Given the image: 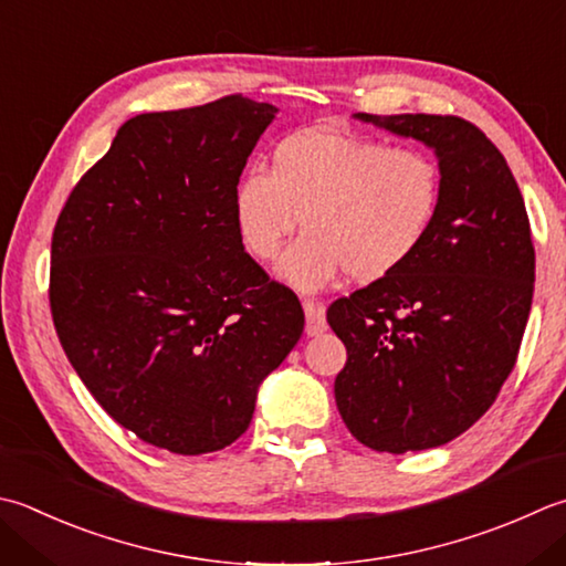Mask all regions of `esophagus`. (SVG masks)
Segmentation results:
<instances>
[{
  "label": "esophagus",
  "mask_w": 566,
  "mask_h": 566,
  "mask_svg": "<svg viewBox=\"0 0 566 566\" xmlns=\"http://www.w3.org/2000/svg\"><path fill=\"white\" fill-rule=\"evenodd\" d=\"M304 314H306V334L318 336L326 331V306L316 302V298H304Z\"/></svg>",
  "instance_id": "esophagus-1"
}]
</instances>
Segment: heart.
I'll use <instances>...</instances> for the list:
<instances>
[{"label":"heart","instance_id":"b5f03b06","mask_svg":"<svg viewBox=\"0 0 566 566\" xmlns=\"http://www.w3.org/2000/svg\"><path fill=\"white\" fill-rule=\"evenodd\" d=\"M441 201V169L419 147L306 129L272 149L270 171L250 169L232 191L242 248L270 262L304 223L280 274L318 290L336 274L375 282L422 248Z\"/></svg>","mask_w":566,"mask_h":566}]
</instances>
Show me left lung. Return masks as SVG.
<instances>
[{
	"instance_id": "1",
	"label": "left lung",
	"mask_w": 566,
	"mask_h": 566,
	"mask_svg": "<svg viewBox=\"0 0 566 566\" xmlns=\"http://www.w3.org/2000/svg\"><path fill=\"white\" fill-rule=\"evenodd\" d=\"M356 117L434 149L441 201L400 270L328 306L348 350L336 405L368 449H434L479 422L515 368L535 290L527 210L505 157L471 122Z\"/></svg>"
}]
</instances>
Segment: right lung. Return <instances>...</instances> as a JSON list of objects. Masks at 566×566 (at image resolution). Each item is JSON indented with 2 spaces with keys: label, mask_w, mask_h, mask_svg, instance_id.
<instances>
[{
  "label": "right lung",
  "mask_w": 566,
  "mask_h": 566,
  "mask_svg": "<svg viewBox=\"0 0 566 566\" xmlns=\"http://www.w3.org/2000/svg\"><path fill=\"white\" fill-rule=\"evenodd\" d=\"M276 107L242 95L117 129L51 240V316L97 405L151 447L218 451L304 331L242 248L232 191Z\"/></svg>",
  "instance_id": "right-lung-1"
}]
</instances>
